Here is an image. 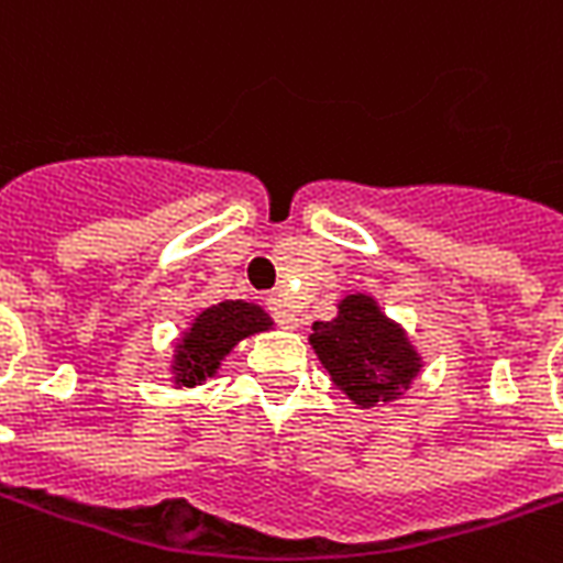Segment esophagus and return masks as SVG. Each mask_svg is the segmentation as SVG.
Wrapping results in <instances>:
<instances>
[{"label":"esophagus","mask_w":563,"mask_h":563,"mask_svg":"<svg viewBox=\"0 0 563 563\" xmlns=\"http://www.w3.org/2000/svg\"><path fill=\"white\" fill-rule=\"evenodd\" d=\"M266 309H268V312H272V318H274V321H277V323H280V327L295 329L297 314L291 312L289 297H286V295H268V297H266Z\"/></svg>","instance_id":"34e87169"}]
</instances>
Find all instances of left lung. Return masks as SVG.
<instances>
[{"label":"left lung","mask_w":563,"mask_h":563,"mask_svg":"<svg viewBox=\"0 0 563 563\" xmlns=\"http://www.w3.org/2000/svg\"><path fill=\"white\" fill-rule=\"evenodd\" d=\"M312 329L309 341L321 364L361 408L396 399L422 367L405 332L367 295L344 297L338 318L318 321Z\"/></svg>","instance_id":"1"}]
</instances>
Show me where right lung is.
I'll list each match as a JSON object with an SVG mask.
<instances>
[{"instance_id":"add662e5","label":"right lung","mask_w":563,"mask_h":563,"mask_svg":"<svg viewBox=\"0 0 563 563\" xmlns=\"http://www.w3.org/2000/svg\"><path fill=\"white\" fill-rule=\"evenodd\" d=\"M268 327H272V318L254 303L225 300V303L208 306L178 344L176 364H173L176 385H202L205 378L217 373L219 361L234 350L236 341Z\"/></svg>"}]
</instances>
